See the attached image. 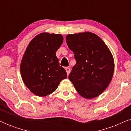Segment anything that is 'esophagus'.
Here are the masks:
<instances>
[{"mask_svg": "<svg viewBox=\"0 0 131 131\" xmlns=\"http://www.w3.org/2000/svg\"><path fill=\"white\" fill-rule=\"evenodd\" d=\"M66 70V72H67V74L69 75L70 74V69L69 67H66L65 68Z\"/></svg>", "mask_w": 131, "mask_h": 131, "instance_id": "34e87169", "label": "esophagus"}]
</instances>
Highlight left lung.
Instances as JSON below:
<instances>
[{
  "mask_svg": "<svg viewBox=\"0 0 131 131\" xmlns=\"http://www.w3.org/2000/svg\"><path fill=\"white\" fill-rule=\"evenodd\" d=\"M66 39L76 61L69 79L82 97L92 99L99 96L113 75L114 63L110 49L91 32L68 35Z\"/></svg>",
  "mask_w": 131,
  "mask_h": 131,
  "instance_id": "1",
  "label": "left lung"
}]
</instances>
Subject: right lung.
Segmentation results:
<instances>
[{"label":"right lung","mask_w":131,"mask_h":131,"mask_svg":"<svg viewBox=\"0 0 131 131\" xmlns=\"http://www.w3.org/2000/svg\"><path fill=\"white\" fill-rule=\"evenodd\" d=\"M63 42L61 35L42 33L29 43L20 65L21 78L32 93L45 96L53 93L67 73L60 66L56 52Z\"/></svg>","instance_id":"add662e5"}]
</instances>
